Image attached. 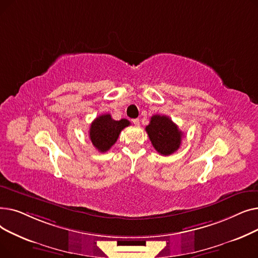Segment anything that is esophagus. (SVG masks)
Returning a JSON list of instances; mask_svg holds the SVG:
<instances>
[{
    "label": "esophagus",
    "instance_id": "esophagus-1",
    "mask_svg": "<svg viewBox=\"0 0 258 258\" xmlns=\"http://www.w3.org/2000/svg\"><path fill=\"white\" fill-rule=\"evenodd\" d=\"M133 123L135 125H139L140 124V120L137 118V119H133Z\"/></svg>",
    "mask_w": 258,
    "mask_h": 258
}]
</instances>
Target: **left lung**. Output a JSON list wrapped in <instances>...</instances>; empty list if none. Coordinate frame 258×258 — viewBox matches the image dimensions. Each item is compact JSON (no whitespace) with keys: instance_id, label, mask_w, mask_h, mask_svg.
<instances>
[{"instance_id":"8db88e82","label":"left lung","mask_w":258,"mask_h":258,"mask_svg":"<svg viewBox=\"0 0 258 258\" xmlns=\"http://www.w3.org/2000/svg\"><path fill=\"white\" fill-rule=\"evenodd\" d=\"M145 131L160 155L169 156L180 148L183 133L169 117L154 115Z\"/></svg>"}]
</instances>
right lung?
I'll use <instances>...</instances> for the list:
<instances>
[{
  "label": "right lung",
  "mask_w": 258,
  "mask_h": 258,
  "mask_svg": "<svg viewBox=\"0 0 258 258\" xmlns=\"http://www.w3.org/2000/svg\"><path fill=\"white\" fill-rule=\"evenodd\" d=\"M131 122L126 119L114 120L110 114H103L95 119L90 126V139L100 153H105L116 143L119 134Z\"/></svg>",
  "instance_id": "add662e5"
}]
</instances>
